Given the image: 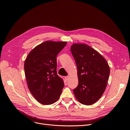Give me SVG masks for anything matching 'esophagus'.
<instances>
[{"instance_id":"obj_1","label":"esophagus","mask_w":130,"mask_h":130,"mask_svg":"<svg viewBox=\"0 0 130 130\" xmlns=\"http://www.w3.org/2000/svg\"><path fill=\"white\" fill-rule=\"evenodd\" d=\"M64 78H65V79L66 80V81H68L69 79V76H66L64 77Z\"/></svg>"}]
</instances>
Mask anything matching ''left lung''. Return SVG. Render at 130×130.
Returning a JSON list of instances; mask_svg holds the SVG:
<instances>
[{
    "label": "left lung",
    "instance_id": "obj_1",
    "mask_svg": "<svg viewBox=\"0 0 130 130\" xmlns=\"http://www.w3.org/2000/svg\"><path fill=\"white\" fill-rule=\"evenodd\" d=\"M71 52L77 69L78 84L73 89L78 102L91 105L104 94L110 74V68L105 58L85 44L74 43Z\"/></svg>",
    "mask_w": 130,
    "mask_h": 130
}]
</instances>
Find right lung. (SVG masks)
<instances>
[{
	"mask_svg": "<svg viewBox=\"0 0 130 130\" xmlns=\"http://www.w3.org/2000/svg\"><path fill=\"white\" fill-rule=\"evenodd\" d=\"M66 42L48 41L36 46L24 62V72L29 91L37 101L51 105L59 99L64 87L57 72L56 57Z\"/></svg>",
	"mask_w": 130,
	"mask_h": 130,
	"instance_id": "right-lung-1",
	"label": "right lung"
}]
</instances>
